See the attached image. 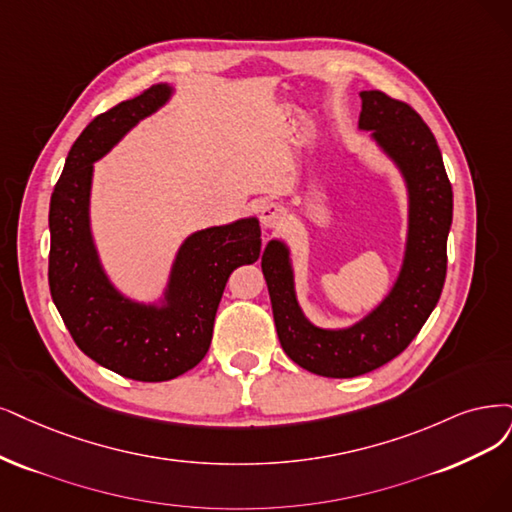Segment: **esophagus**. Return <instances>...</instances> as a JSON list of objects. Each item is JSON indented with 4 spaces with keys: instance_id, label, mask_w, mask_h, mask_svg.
Returning a JSON list of instances; mask_svg holds the SVG:
<instances>
[{
    "instance_id": "34e87169",
    "label": "esophagus",
    "mask_w": 512,
    "mask_h": 512,
    "mask_svg": "<svg viewBox=\"0 0 512 512\" xmlns=\"http://www.w3.org/2000/svg\"><path fill=\"white\" fill-rule=\"evenodd\" d=\"M285 215L287 211L276 202H266L261 206V225L266 227V230H276L282 223H285Z\"/></svg>"
}]
</instances>
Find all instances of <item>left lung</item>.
<instances>
[{
    "instance_id": "left-lung-1",
    "label": "left lung",
    "mask_w": 512,
    "mask_h": 512,
    "mask_svg": "<svg viewBox=\"0 0 512 512\" xmlns=\"http://www.w3.org/2000/svg\"><path fill=\"white\" fill-rule=\"evenodd\" d=\"M361 101L358 128L371 130L401 170L409 196L405 257L390 293L352 327L320 329L299 308L289 246L270 240L261 255L282 350L323 377H356L399 356L437 306L447 274L453 192L437 139L407 103L380 90H363Z\"/></svg>"
}]
</instances>
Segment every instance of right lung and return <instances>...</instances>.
<instances>
[{
    "mask_svg": "<svg viewBox=\"0 0 512 512\" xmlns=\"http://www.w3.org/2000/svg\"><path fill=\"white\" fill-rule=\"evenodd\" d=\"M170 97L173 86L156 84L94 118L73 143L50 198L54 306L86 356L137 382L173 380L202 361L227 278L261 255L259 221L246 217L185 238L160 304L122 295L105 274L90 230L94 162Z\"/></svg>",
    "mask_w": 512,
    "mask_h": 512,
    "instance_id": "obj_1",
    "label": "right lung"
}]
</instances>
